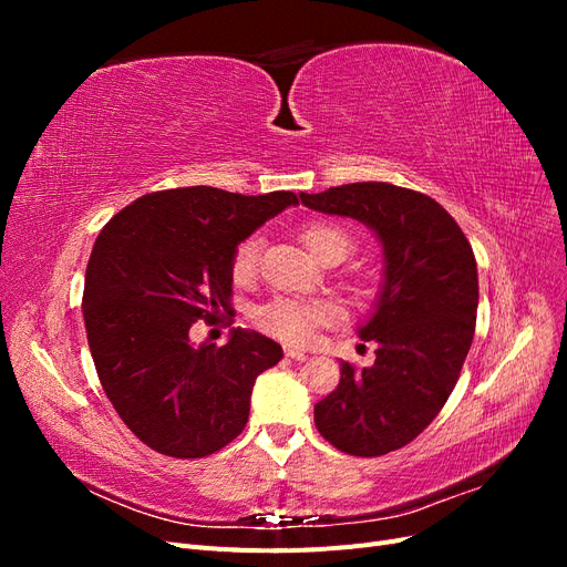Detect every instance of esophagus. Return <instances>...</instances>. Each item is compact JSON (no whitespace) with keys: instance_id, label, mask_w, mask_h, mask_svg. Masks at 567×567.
<instances>
[{"instance_id":"34e87169","label":"esophagus","mask_w":567,"mask_h":567,"mask_svg":"<svg viewBox=\"0 0 567 567\" xmlns=\"http://www.w3.org/2000/svg\"><path fill=\"white\" fill-rule=\"evenodd\" d=\"M286 357H288V359H293V362H305V359H310V354H305V352L293 350V348H288V350H286Z\"/></svg>"}]
</instances>
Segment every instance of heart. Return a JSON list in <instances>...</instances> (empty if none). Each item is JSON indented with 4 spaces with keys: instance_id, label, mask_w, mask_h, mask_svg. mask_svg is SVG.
I'll return each mask as SVG.
<instances>
[{
    "instance_id": "1",
    "label": "heart",
    "mask_w": 567,
    "mask_h": 567,
    "mask_svg": "<svg viewBox=\"0 0 567 567\" xmlns=\"http://www.w3.org/2000/svg\"><path fill=\"white\" fill-rule=\"evenodd\" d=\"M300 241L317 260L326 252L346 255L352 246V234L342 225L333 221H312L300 229ZM257 260H260V238L255 234L246 236L231 252V277L234 281H248L255 277ZM338 319V307L326 300H298V298H277L255 312V323L271 338H279L286 346L305 348L317 338L321 326H329Z\"/></svg>"
}]
</instances>
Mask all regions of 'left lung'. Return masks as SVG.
Segmentation results:
<instances>
[{
    "instance_id": "8db88e82",
    "label": "left lung",
    "mask_w": 567,
    "mask_h": 567,
    "mask_svg": "<svg viewBox=\"0 0 567 567\" xmlns=\"http://www.w3.org/2000/svg\"><path fill=\"white\" fill-rule=\"evenodd\" d=\"M307 208L364 221L381 238L385 281L359 329L375 362L340 364V383L315 404L317 431L352 456H383L440 414L471 350L477 265L456 219L437 200L388 182L300 194Z\"/></svg>"
}]
</instances>
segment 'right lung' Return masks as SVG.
Wrapping results in <instances>:
<instances>
[{
  "mask_svg": "<svg viewBox=\"0 0 567 567\" xmlns=\"http://www.w3.org/2000/svg\"><path fill=\"white\" fill-rule=\"evenodd\" d=\"M296 203L293 192L167 188L101 229L84 274L87 342L106 398L146 447L203 458L241 435L255 379L281 346L248 329L221 348L194 346L188 331L231 315L234 248Z\"/></svg>",
  "mask_w": 567,
  "mask_h": 567,
  "instance_id": "add662e5",
  "label": "right lung"
}]
</instances>
